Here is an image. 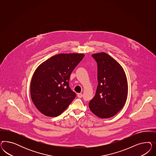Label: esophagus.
<instances>
[{"mask_svg":"<svg viewBox=\"0 0 156 156\" xmlns=\"http://www.w3.org/2000/svg\"><path fill=\"white\" fill-rule=\"evenodd\" d=\"M77 95H78V98H82V96H83V95H82V93H78Z\"/></svg>","mask_w":156,"mask_h":156,"instance_id":"esophagus-1","label":"esophagus"}]
</instances>
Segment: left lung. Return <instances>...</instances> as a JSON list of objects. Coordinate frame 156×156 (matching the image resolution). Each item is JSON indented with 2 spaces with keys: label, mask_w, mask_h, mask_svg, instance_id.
<instances>
[{
  "label": "left lung",
  "mask_w": 156,
  "mask_h": 156,
  "mask_svg": "<svg viewBox=\"0 0 156 156\" xmlns=\"http://www.w3.org/2000/svg\"><path fill=\"white\" fill-rule=\"evenodd\" d=\"M97 63L98 84L89 104L91 111L99 118H108L122 109L128 95V83L124 70L108 54L92 55Z\"/></svg>",
  "instance_id": "1"
}]
</instances>
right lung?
Returning a JSON list of instances; mask_svg holds the SVG:
<instances>
[{
	"label": "right lung",
	"instance_id": "add662e5",
	"mask_svg": "<svg viewBox=\"0 0 156 156\" xmlns=\"http://www.w3.org/2000/svg\"><path fill=\"white\" fill-rule=\"evenodd\" d=\"M84 56L82 54H58L37 69L31 81V97L44 115L57 117L76 98V93L69 87L70 76Z\"/></svg>",
	"mask_w": 156,
	"mask_h": 156
}]
</instances>
